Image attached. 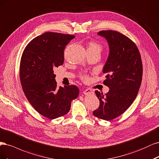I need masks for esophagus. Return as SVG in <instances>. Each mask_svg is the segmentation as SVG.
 Here are the masks:
<instances>
[{
  "instance_id": "34e87169",
  "label": "esophagus",
  "mask_w": 159,
  "mask_h": 159,
  "mask_svg": "<svg viewBox=\"0 0 159 159\" xmlns=\"http://www.w3.org/2000/svg\"><path fill=\"white\" fill-rule=\"evenodd\" d=\"M93 93H94L93 90H92V89H86V90H84L83 91V94H86V95L92 94H93Z\"/></svg>"
}]
</instances>
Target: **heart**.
<instances>
[{"label":"heart","mask_w":159,"mask_h":159,"mask_svg":"<svg viewBox=\"0 0 159 159\" xmlns=\"http://www.w3.org/2000/svg\"><path fill=\"white\" fill-rule=\"evenodd\" d=\"M90 49L92 50H96V51H99V52H101V50L102 49V46L97 42H91L89 43V48ZM83 79L84 80H86L88 79V76L86 75H83Z\"/></svg>","instance_id":"b5f03b06"}]
</instances>
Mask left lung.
<instances>
[{"label":"left lung","mask_w":159,"mask_h":159,"mask_svg":"<svg viewBox=\"0 0 159 159\" xmlns=\"http://www.w3.org/2000/svg\"><path fill=\"white\" fill-rule=\"evenodd\" d=\"M109 45V55L104 66V84L109 87L105 95L95 91L100 106L94 116L109 121L121 115L135 100L142 80L143 65L140 53L134 42L112 30L98 33Z\"/></svg>","instance_id":"left-lung-1"}]
</instances>
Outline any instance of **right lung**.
I'll list each match as a JSON object with an SVG mask.
<instances>
[{"label":"right lung","instance_id":"right-lung-1","mask_svg":"<svg viewBox=\"0 0 159 159\" xmlns=\"http://www.w3.org/2000/svg\"><path fill=\"white\" fill-rule=\"evenodd\" d=\"M74 35L46 32L30 42L22 55L20 77L28 100L38 113L53 120L68 113L77 98L75 85L57 86L53 70L64 62V49Z\"/></svg>","mask_w":159,"mask_h":159}]
</instances>
